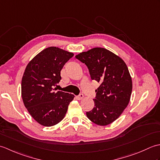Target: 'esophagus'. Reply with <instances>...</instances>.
<instances>
[{"label":"esophagus","instance_id":"obj_1","mask_svg":"<svg viewBox=\"0 0 160 160\" xmlns=\"http://www.w3.org/2000/svg\"><path fill=\"white\" fill-rule=\"evenodd\" d=\"M84 98V95L82 94V93H80L79 96H76V98L78 100H82V98Z\"/></svg>","mask_w":160,"mask_h":160}]
</instances>
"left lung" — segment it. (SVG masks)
Listing matches in <instances>:
<instances>
[{
	"mask_svg": "<svg viewBox=\"0 0 160 160\" xmlns=\"http://www.w3.org/2000/svg\"><path fill=\"white\" fill-rule=\"evenodd\" d=\"M89 69L92 80L100 82L96 90L95 107L87 112L93 123L107 126L120 116L130 101L132 79L120 57L102 47H95L76 56Z\"/></svg>",
	"mask_w": 160,
	"mask_h": 160,
	"instance_id": "left-lung-1",
	"label": "left lung"
}]
</instances>
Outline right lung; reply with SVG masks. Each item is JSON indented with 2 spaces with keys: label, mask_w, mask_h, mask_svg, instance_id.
Returning a JSON list of instances; mask_svg holds the SVG:
<instances>
[{
  "label": "right lung",
  "mask_w": 160,
  "mask_h": 160,
  "mask_svg": "<svg viewBox=\"0 0 160 160\" xmlns=\"http://www.w3.org/2000/svg\"><path fill=\"white\" fill-rule=\"evenodd\" d=\"M74 54L58 47L41 51L29 61L24 71L21 96L24 105L34 120L52 127L63 120L74 95L54 91L61 80L60 71Z\"/></svg>",
  "instance_id": "obj_1"
}]
</instances>
